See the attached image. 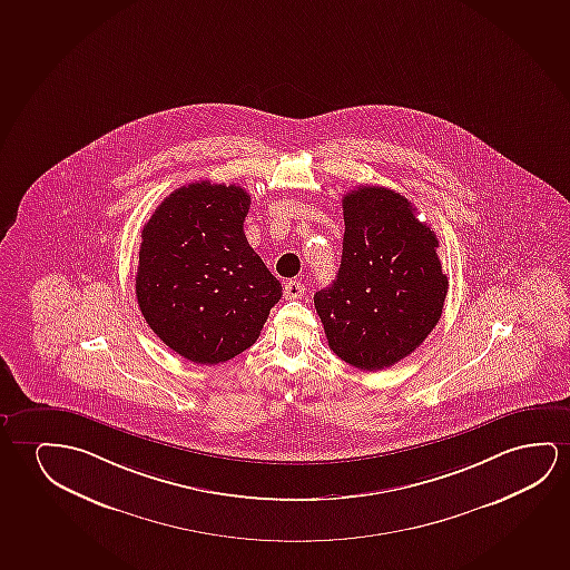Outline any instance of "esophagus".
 I'll return each mask as SVG.
<instances>
[{
  "mask_svg": "<svg viewBox=\"0 0 570 570\" xmlns=\"http://www.w3.org/2000/svg\"><path fill=\"white\" fill-rule=\"evenodd\" d=\"M304 292H306V286L302 282L288 281L284 284V296H286V299H299V297L304 296Z\"/></svg>",
  "mask_w": 570,
  "mask_h": 570,
  "instance_id": "obj_1",
  "label": "esophagus"
}]
</instances>
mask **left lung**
<instances>
[{
  "label": "left lung",
  "mask_w": 570,
  "mask_h": 570,
  "mask_svg": "<svg viewBox=\"0 0 570 570\" xmlns=\"http://www.w3.org/2000/svg\"><path fill=\"white\" fill-rule=\"evenodd\" d=\"M412 202L382 186L343 198L345 237L337 281L315 292L331 351L361 371L412 355L435 330L446 281L439 240Z\"/></svg>",
  "instance_id": "left-lung-1"
}]
</instances>
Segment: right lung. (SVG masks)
Returning <instances> with one entry per match:
<instances>
[{
    "label": "right lung",
    "mask_w": 570,
    "mask_h": 570,
    "mask_svg": "<svg viewBox=\"0 0 570 570\" xmlns=\"http://www.w3.org/2000/svg\"><path fill=\"white\" fill-rule=\"evenodd\" d=\"M250 196L235 184L191 181L155 209L140 233V314L174 353L217 364L255 343L281 282L248 245Z\"/></svg>",
    "instance_id": "1"
}]
</instances>
